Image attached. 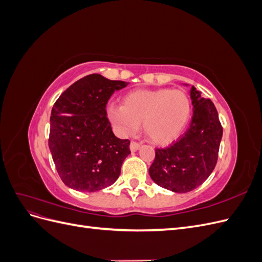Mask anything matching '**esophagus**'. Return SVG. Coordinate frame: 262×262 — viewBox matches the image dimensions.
<instances>
[{
    "instance_id": "obj_1",
    "label": "esophagus",
    "mask_w": 262,
    "mask_h": 262,
    "mask_svg": "<svg viewBox=\"0 0 262 262\" xmlns=\"http://www.w3.org/2000/svg\"><path fill=\"white\" fill-rule=\"evenodd\" d=\"M139 148H140V143H138L136 141H132L130 143V149L132 152H136V150H138Z\"/></svg>"
}]
</instances>
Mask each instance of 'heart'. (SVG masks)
I'll use <instances>...</instances> for the list:
<instances>
[{"label": "heart", "mask_w": 262, "mask_h": 262, "mask_svg": "<svg viewBox=\"0 0 262 262\" xmlns=\"http://www.w3.org/2000/svg\"><path fill=\"white\" fill-rule=\"evenodd\" d=\"M192 105L181 90H136L125 94L122 106L109 105L107 117L120 136H129L139 129L158 145L178 139L191 119Z\"/></svg>", "instance_id": "obj_1"}]
</instances>
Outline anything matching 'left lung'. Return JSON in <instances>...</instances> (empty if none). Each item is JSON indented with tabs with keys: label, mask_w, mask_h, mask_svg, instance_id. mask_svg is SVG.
Masks as SVG:
<instances>
[{
	"label": "left lung",
	"mask_w": 262,
	"mask_h": 262,
	"mask_svg": "<svg viewBox=\"0 0 262 262\" xmlns=\"http://www.w3.org/2000/svg\"><path fill=\"white\" fill-rule=\"evenodd\" d=\"M193 116L188 130L173 143L155 149L149 176L158 186L173 192L192 191L208 179L217 162L223 128L211 99L192 86Z\"/></svg>",
	"instance_id": "8db88e82"
}]
</instances>
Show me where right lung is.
<instances>
[{"label": "right lung", "mask_w": 262, "mask_h": 262, "mask_svg": "<svg viewBox=\"0 0 262 262\" xmlns=\"http://www.w3.org/2000/svg\"><path fill=\"white\" fill-rule=\"evenodd\" d=\"M128 85L90 74L76 81L54 102L49 148L60 178L77 191L94 192L118 179L130 150L128 139H118L106 105L115 91Z\"/></svg>", "instance_id": "right-lung-1"}]
</instances>
